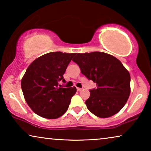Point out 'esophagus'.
<instances>
[{
	"label": "esophagus",
	"mask_w": 151,
	"mask_h": 151,
	"mask_svg": "<svg viewBox=\"0 0 151 151\" xmlns=\"http://www.w3.org/2000/svg\"><path fill=\"white\" fill-rule=\"evenodd\" d=\"M82 90V88H77V91H81Z\"/></svg>",
	"instance_id": "34e87169"
}]
</instances>
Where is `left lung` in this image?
<instances>
[{
	"instance_id": "8db88e82",
	"label": "left lung",
	"mask_w": 151,
	"mask_h": 151,
	"mask_svg": "<svg viewBox=\"0 0 151 151\" xmlns=\"http://www.w3.org/2000/svg\"><path fill=\"white\" fill-rule=\"evenodd\" d=\"M73 61L83 75L96 83L97 88L90 90V97L85 102L88 110L102 118L118 113L131 93V76L122 63L99 51L77 53Z\"/></svg>"
}]
</instances>
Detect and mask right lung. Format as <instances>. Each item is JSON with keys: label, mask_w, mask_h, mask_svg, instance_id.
<instances>
[{"label": "right lung", "mask_w": 151, "mask_h": 151, "mask_svg": "<svg viewBox=\"0 0 151 151\" xmlns=\"http://www.w3.org/2000/svg\"><path fill=\"white\" fill-rule=\"evenodd\" d=\"M76 53L51 52L33 61L21 80L24 98L29 106L39 116L56 119L69 108L76 88H63L58 82Z\"/></svg>", "instance_id": "obj_1"}]
</instances>
